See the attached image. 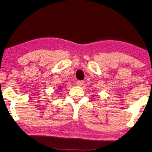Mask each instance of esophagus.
Returning <instances> with one entry per match:
<instances>
[{"instance_id": "34e87169", "label": "esophagus", "mask_w": 152, "mask_h": 152, "mask_svg": "<svg viewBox=\"0 0 152 152\" xmlns=\"http://www.w3.org/2000/svg\"><path fill=\"white\" fill-rule=\"evenodd\" d=\"M84 83V81H83V80H78L77 82H76V84H77V86H81L83 85Z\"/></svg>"}]
</instances>
